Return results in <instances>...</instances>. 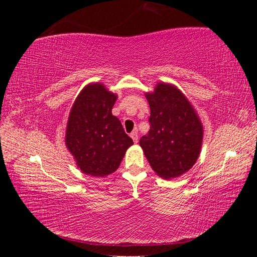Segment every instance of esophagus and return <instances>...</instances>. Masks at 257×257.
<instances>
[{"label": "esophagus", "instance_id": "obj_1", "mask_svg": "<svg viewBox=\"0 0 257 257\" xmlns=\"http://www.w3.org/2000/svg\"><path fill=\"white\" fill-rule=\"evenodd\" d=\"M130 137L133 138L134 143H138V133H137V130H135V132H133L132 134H130Z\"/></svg>", "mask_w": 257, "mask_h": 257}]
</instances>
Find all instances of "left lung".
Wrapping results in <instances>:
<instances>
[{
	"label": "left lung",
	"mask_w": 257,
	"mask_h": 257,
	"mask_svg": "<svg viewBox=\"0 0 257 257\" xmlns=\"http://www.w3.org/2000/svg\"><path fill=\"white\" fill-rule=\"evenodd\" d=\"M150 106L149 134L139 145L158 176L174 179L198 160L203 125L192 103L177 86L160 81L145 94Z\"/></svg>",
	"instance_id": "left-lung-1"
}]
</instances>
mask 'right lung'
I'll return each mask as SVG.
<instances>
[{"instance_id":"right-lung-1","label":"right lung","mask_w":257,"mask_h":257,"mask_svg":"<svg viewBox=\"0 0 257 257\" xmlns=\"http://www.w3.org/2000/svg\"><path fill=\"white\" fill-rule=\"evenodd\" d=\"M117 98V94L97 81L86 85L70 108L65 145L76 166L87 176L111 174L134 145L111 112Z\"/></svg>"}]
</instances>
